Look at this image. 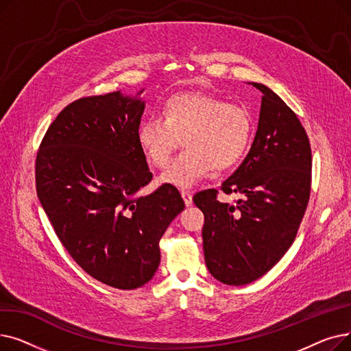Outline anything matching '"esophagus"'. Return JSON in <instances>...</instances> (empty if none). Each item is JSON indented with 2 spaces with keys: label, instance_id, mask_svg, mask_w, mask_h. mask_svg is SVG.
<instances>
[{
  "label": "esophagus",
  "instance_id": "esophagus-1",
  "mask_svg": "<svg viewBox=\"0 0 351 351\" xmlns=\"http://www.w3.org/2000/svg\"><path fill=\"white\" fill-rule=\"evenodd\" d=\"M180 195H182L183 200H185V205H186V206H191V205H192V192H189V191H182Z\"/></svg>",
  "mask_w": 351,
  "mask_h": 351
}]
</instances>
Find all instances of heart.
Here are the masks:
<instances>
[{"label": "heart", "mask_w": 351, "mask_h": 351, "mask_svg": "<svg viewBox=\"0 0 351 351\" xmlns=\"http://www.w3.org/2000/svg\"><path fill=\"white\" fill-rule=\"evenodd\" d=\"M253 131V118L243 105L226 104L209 94H176L165 102L162 117L142 122L138 142L147 159L165 168L183 138L186 147L159 180L185 189L212 169L225 171L241 160Z\"/></svg>", "instance_id": "heart-1"}]
</instances>
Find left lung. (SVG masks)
Segmentation results:
<instances>
[{
  "label": "left lung",
  "instance_id": "left-lung-1",
  "mask_svg": "<svg viewBox=\"0 0 351 351\" xmlns=\"http://www.w3.org/2000/svg\"><path fill=\"white\" fill-rule=\"evenodd\" d=\"M259 125L250 151L222 183L234 205L217 200V191L195 195L204 212L205 262L213 278L229 286L262 278L289 250L304 216L311 185L308 136L296 114L263 84Z\"/></svg>",
  "mask_w": 351,
  "mask_h": 351
}]
</instances>
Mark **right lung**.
<instances>
[{
    "label": "right lung",
    "mask_w": 351,
    "mask_h": 351,
    "mask_svg": "<svg viewBox=\"0 0 351 351\" xmlns=\"http://www.w3.org/2000/svg\"><path fill=\"white\" fill-rule=\"evenodd\" d=\"M142 90L73 101L48 128L35 160L36 195L66 252L92 278L122 290L154 278L160 237L185 209L168 183L138 195L152 180L138 142Z\"/></svg>",
    "instance_id": "obj_1"
}]
</instances>
